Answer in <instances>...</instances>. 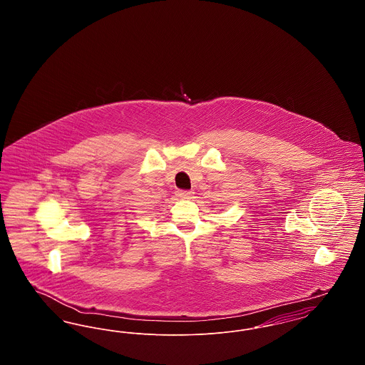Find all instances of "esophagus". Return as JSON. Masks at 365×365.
Returning <instances> with one entry per match:
<instances>
[{
	"mask_svg": "<svg viewBox=\"0 0 365 365\" xmlns=\"http://www.w3.org/2000/svg\"><path fill=\"white\" fill-rule=\"evenodd\" d=\"M192 194H194V192L189 190L176 191V195H178V197H180V198H183V200H189V198H191V195H192Z\"/></svg>",
	"mask_w": 365,
	"mask_h": 365,
	"instance_id": "34e87169",
	"label": "esophagus"
}]
</instances>
